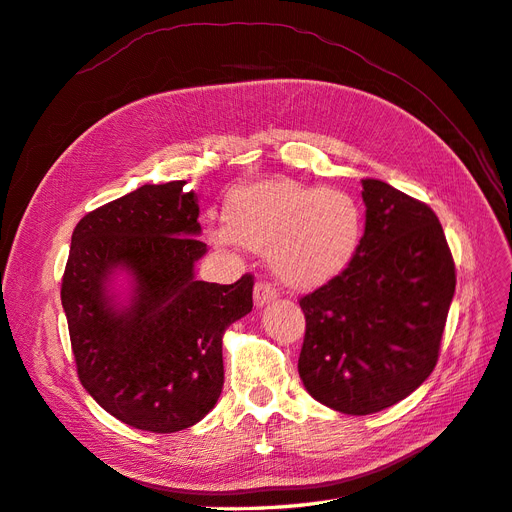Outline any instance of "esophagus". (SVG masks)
I'll list each match as a JSON object with an SVG mask.
<instances>
[{
    "mask_svg": "<svg viewBox=\"0 0 512 512\" xmlns=\"http://www.w3.org/2000/svg\"><path fill=\"white\" fill-rule=\"evenodd\" d=\"M275 297H277V290H275L273 284L262 282V280L256 282V286H254V303H256V307H262V305L275 301Z\"/></svg>",
    "mask_w": 512,
    "mask_h": 512,
    "instance_id": "esophagus-1",
    "label": "esophagus"
}]
</instances>
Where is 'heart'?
I'll list each match as a JSON object with an SVG mask.
<instances>
[{"label": "heart", "mask_w": 512, "mask_h": 512, "mask_svg": "<svg viewBox=\"0 0 512 512\" xmlns=\"http://www.w3.org/2000/svg\"><path fill=\"white\" fill-rule=\"evenodd\" d=\"M213 228L218 247L243 245L269 252L273 273L297 290H312L342 275L363 239V211L354 196L290 179L232 190Z\"/></svg>", "instance_id": "heart-1"}]
</instances>
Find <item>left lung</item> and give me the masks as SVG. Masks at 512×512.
<instances>
[{
	"label": "left lung",
	"instance_id": "8db88e82",
	"mask_svg": "<svg viewBox=\"0 0 512 512\" xmlns=\"http://www.w3.org/2000/svg\"><path fill=\"white\" fill-rule=\"evenodd\" d=\"M365 232L350 267L299 299V376L337 412L395 406L438 363L455 294V260L438 215L378 179H363Z\"/></svg>",
	"mask_w": 512,
	"mask_h": 512
}]
</instances>
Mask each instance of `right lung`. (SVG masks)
<instances>
[{
  "instance_id": "obj_1",
  "label": "right lung",
  "mask_w": 512,
  "mask_h": 512,
  "mask_svg": "<svg viewBox=\"0 0 512 512\" xmlns=\"http://www.w3.org/2000/svg\"><path fill=\"white\" fill-rule=\"evenodd\" d=\"M188 181L143 185L76 224L61 280L76 374L121 423L173 433L198 423L224 386L222 335L252 312L254 277L194 280L198 203ZM119 266L135 277L117 308L105 282Z\"/></svg>"
}]
</instances>
